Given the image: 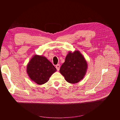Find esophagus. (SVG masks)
<instances>
[{
	"instance_id": "34e87169",
	"label": "esophagus",
	"mask_w": 120,
	"mask_h": 120,
	"mask_svg": "<svg viewBox=\"0 0 120 120\" xmlns=\"http://www.w3.org/2000/svg\"><path fill=\"white\" fill-rule=\"evenodd\" d=\"M60 66L59 64H57V65H56V68H57V70L58 71H59V70H60Z\"/></svg>"
}]
</instances>
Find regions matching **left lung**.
<instances>
[{
  "mask_svg": "<svg viewBox=\"0 0 120 120\" xmlns=\"http://www.w3.org/2000/svg\"><path fill=\"white\" fill-rule=\"evenodd\" d=\"M88 69V63L79 50L69 52L65 62L60 68V73L65 80L70 83L79 82L85 77Z\"/></svg>",
  "mask_w": 120,
  "mask_h": 120,
  "instance_id": "obj_1",
  "label": "left lung"
}]
</instances>
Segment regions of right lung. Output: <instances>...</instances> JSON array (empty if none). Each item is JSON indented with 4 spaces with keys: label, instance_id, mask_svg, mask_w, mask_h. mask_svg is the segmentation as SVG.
Instances as JSON below:
<instances>
[{
    "label": "right lung",
    "instance_id": "right-lung-1",
    "mask_svg": "<svg viewBox=\"0 0 120 120\" xmlns=\"http://www.w3.org/2000/svg\"><path fill=\"white\" fill-rule=\"evenodd\" d=\"M26 71L30 79L41 85L47 82L57 70L44 56L35 55L27 64Z\"/></svg>",
    "mask_w": 120,
    "mask_h": 120
}]
</instances>
